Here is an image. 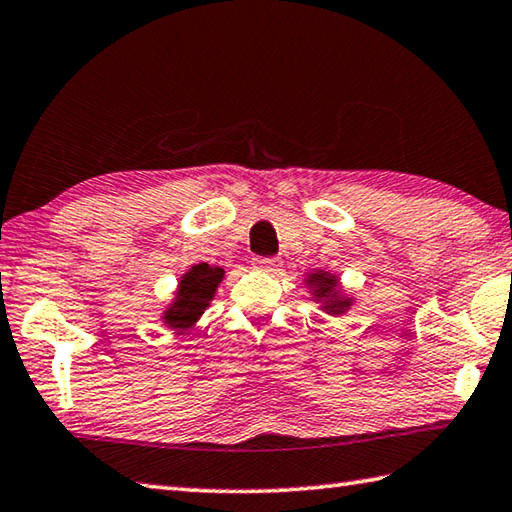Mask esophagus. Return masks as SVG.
Wrapping results in <instances>:
<instances>
[{"instance_id":"1","label":"esophagus","mask_w":512,"mask_h":512,"mask_svg":"<svg viewBox=\"0 0 512 512\" xmlns=\"http://www.w3.org/2000/svg\"><path fill=\"white\" fill-rule=\"evenodd\" d=\"M253 266L259 270H266V273H275V270L282 266V262H279L277 257H255Z\"/></svg>"}]
</instances>
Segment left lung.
Listing matches in <instances>:
<instances>
[{
    "label": "left lung",
    "mask_w": 512,
    "mask_h": 512,
    "mask_svg": "<svg viewBox=\"0 0 512 512\" xmlns=\"http://www.w3.org/2000/svg\"><path fill=\"white\" fill-rule=\"evenodd\" d=\"M315 288V299L319 302H324V308L328 310L330 315H342L344 310H348V306L353 304V299L350 297H342L337 293V277H333L330 273H322V270H317V273H310L308 275V282Z\"/></svg>",
    "instance_id": "1"
}]
</instances>
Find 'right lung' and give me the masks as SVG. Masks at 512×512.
Instances as JSON below:
<instances>
[{
	"label": "right lung",
	"mask_w": 512,
	"mask_h": 512,
	"mask_svg": "<svg viewBox=\"0 0 512 512\" xmlns=\"http://www.w3.org/2000/svg\"><path fill=\"white\" fill-rule=\"evenodd\" d=\"M224 268L197 264L188 270V273L179 279L177 297L173 306L164 313V322L170 328L186 330L193 326L199 315L208 308L210 299L215 297V290L222 282Z\"/></svg>",
	"instance_id": "obj_1"
}]
</instances>
